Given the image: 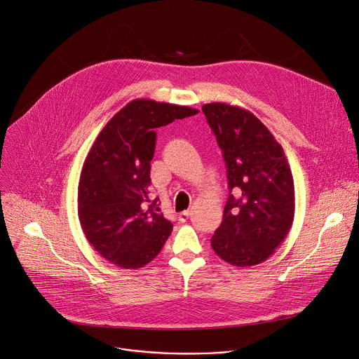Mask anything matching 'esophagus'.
<instances>
[{
  "label": "esophagus",
  "instance_id": "esophagus-1",
  "mask_svg": "<svg viewBox=\"0 0 359 359\" xmlns=\"http://www.w3.org/2000/svg\"><path fill=\"white\" fill-rule=\"evenodd\" d=\"M190 214H191V211L190 210H184V211H182L180 214H179V221L180 222H186L187 219H189V217H190Z\"/></svg>",
  "mask_w": 359,
  "mask_h": 359
}]
</instances>
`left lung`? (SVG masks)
<instances>
[{"instance_id":"8db88e82","label":"left lung","mask_w":359,"mask_h":359,"mask_svg":"<svg viewBox=\"0 0 359 359\" xmlns=\"http://www.w3.org/2000/svg\"><path fill=\"white\" fill-rule=\"evenodd\" d=\"M201 109L222 151L229 189L211 247L233 266L262 264L283 243L294 217V183L283 148L245 108L210 102Z\"/></svg>"}]
</instances>
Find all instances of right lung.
I'll use <instances>...</instances> for the list:
<instances>
[{
  "instance_id": "add662e5",
  "label": "right lung",
  "mask_w": 359,
  "mask_h": 359,
  "mask_svg": "<svg viewBox=\"0 0 359 359\" xmlns=\"http://www.w3.org/2000/svg\"><path fill=\"white\" fill-rule=\"evenodd\" d=\"M198 109L137 98L95 138L80 173L77 212L91 247L108 262L140 269L162 250L173 225L149 204L156 128Z\"/></svg>"
}]
</instances>
